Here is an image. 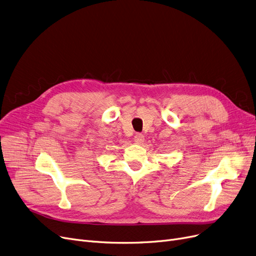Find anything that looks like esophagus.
Returning a JSON list of instances; mask_svg holds the SVG:
<instances>
[{"mask_svg":"<svg viewBox=\"0 0 256 256\" xmlns=\"http://www.w3.org/2000/svg\"><path fill=\"white\" fill-rule=\"evenodd\" d=\"M134 140H135V144H144V136L142 134H136V135H135Z\"/></svg>","mask_w":256,"mask_h":256,"instance_id":"esophagus-1","label":"esophagus"}]
</instances>
